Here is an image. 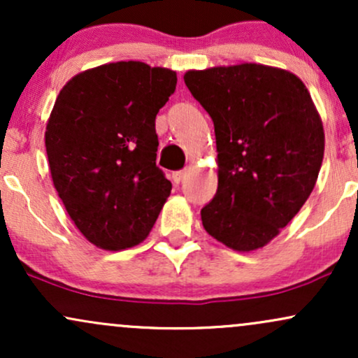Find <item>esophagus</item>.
Instances as JSON below:
<instances>
[{
  "instance_id": "1",
  "label": "esophagus",
  "mask_w": 358,
  "mask_h": 358,
  "mask_svg": "<svg viewBox=\"0 0 358 358\" xmlns=\"http://www.w3.org/2000/svg\"><path fill=\"white\" fill-rule=\"evenodd\" d=\"M188 175H190V171H188V170L173 171V173H171V180H173L175 183H182L185 178H188Z\"/></svg>"
}]
</instances>
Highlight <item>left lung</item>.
<instances>
[{
  "label": "left lung",
  "instance_id": "1",
  "mask_svg": "<svg viewBox=\"0 0 358 358\" xmlns=\"http://www.w3.org/2000/svg\"><path fill=\"white\" fill-rule=\"evenodd\" d=\"M183 79L215 127L219 185L200 212L203 229L237 252L264 248L318 180V109L298 76L271 65H222L187 71Z\"/></svg>",
  "mask_w": 358,
  "mask_h": 358
}]
</instances>
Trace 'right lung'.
Masks as SVG:
<instances>
[{
	"instance_id": "obj_1",
	"label": "right lung",
	"mask_w": 358,
	"mask_h": 358,
	"mask_svg": "<svg viewBox=\"0 0 358 358\" xmlns=\"http://www.w3.org/2000/svg\"><path fill=\"white\" fill-rule=\"evenodd\" d=\"M175 87V71L129 60L77 73L57 96L45 129L52 182L96 248L138 245L170 196L155 119Z\"/></svg>"
}]
</instances>
